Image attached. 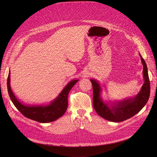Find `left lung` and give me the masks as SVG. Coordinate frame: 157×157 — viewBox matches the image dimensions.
Segmentation results:
<instances>
[{
	"label": "left lung",
	"mask_w": 157,
	"mask_h": 157,
	"mask_svg": "<svg viewBox=\"0 0 157 157\" xmlns=\"http://www.w3.org/2000/svg\"><path fill=\"white\" fill-rule=\"evenodd\" d=\"M143 65L144 83L139 93L134 98L111 103L104 102L101 97V87L95 79H90L93 86V105L97 113L105 119L113 122H121L134 116L141 111L147 103L150 94V83L147 65L140 55Z\"/></svg>",
	"instance_id": "8db88e82"
}]
</instances>
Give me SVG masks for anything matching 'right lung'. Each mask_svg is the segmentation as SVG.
Instances as JSON below:
<instances>
[{"instance_id":"right-lung-1","label":"right lung","mask_w":157,"mask_h":157,"mask_svg":"<svg viewBox=\"0 0 157 157\" xmlns=\"http://www.w3.org/2000/svg\"><path fill=\"white\" fill-rule=\"evenodd\" d=\"M78 80H72L65 86L61 93L49 105H28L20 102L13 94L10 85V71L7 77V90L14 106L24 117L40 123L55 121L65 113L68 106V94Z\"/></svg>"}]
</instances>
